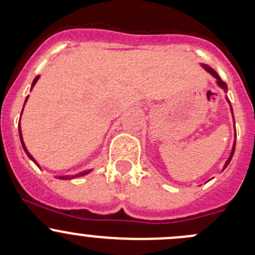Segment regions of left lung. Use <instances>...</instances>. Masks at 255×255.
<instances>
[{"instance_id": "1", "label": "left lung", "mask_w": 255, "mask_h": 255, "mask_svg": "<svg viewBox=\"0 0 255 255\" xmlns=\"http://www.w3.org/2000/svg\"><path fill=\"white\" fill-rule=\"evenodd\" d=\"M204 68L206 69V70L208 71V73L211 74V75H213L215 76L216 79H217V82H218V85H220L221 87H222L223 90H225V91H227V85H226V82L225 81H222V80H221V78L220 76H218V74L216 73L215 70H212V69L211 68H208L207 65H204ZM231 111H232V113H233V110H232V106H231ZM235 149H236V142H235V144H233V149H232V153H231V155H230V158H228V160L226 161V164H225V169L227 168V165L228 164H230V161H231V159H232V156H233V154H235Z\"/></svg>"}]
</instances>
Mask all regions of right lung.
Segmentation results:
<instances>
[{"label": "right lung", "instance_id": "add662e5", "mask_svg": "<svg viewBox=\"0 0 255 255\" xmlns=\"http://www.w3.org/2000/svg\"><path fill=\"white\" fill-rule=\"evenodd\" d=\"M37 80H38V76H37V78L34 79V81H33V84H32V89H33V86H34V85H35V82H37ZM27 100H28V96H27V99H25V102H27ZM25 102H24V105H25ZM22 111H23V110H22ZM19 138H20V142H22V145H23V148H24L25 153H27V155L29 156V158L32 159V160L34 161V163H35V160H34V159H33V156L30 155V154L28 153V151H27V149H25V146H24V143H23V139H22V132H20V128H19ZM35 164H37V163H35ZM37 165H38V164H37ZM89 173H90V170H86V171H81V173H79L78 175H65V176H60V179H65V180H69V179H74V177H78V176H84V175H86V174H89Z\"/></svg>", "mask_w": 255, "mask_h": 255}]
</instances>
